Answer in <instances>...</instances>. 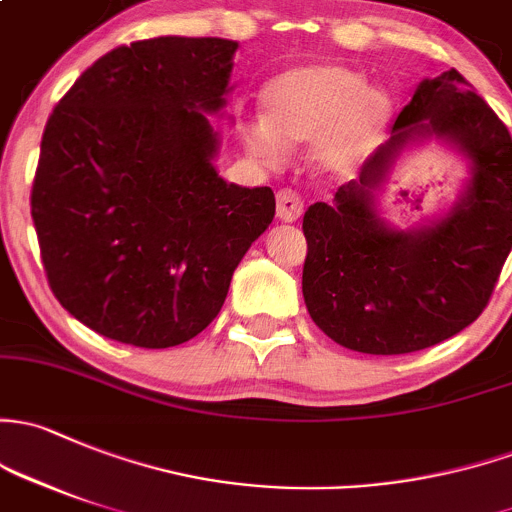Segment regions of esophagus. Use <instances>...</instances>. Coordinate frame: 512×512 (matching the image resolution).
Wrapping results in <instances>:
<instances>
[{
	"label": "esophagus",
	"instance_id": "esophagus-1",
	"mask_svg": "<svg viewBox=\"0 0 512 512\" xmlns=\"http://www.w3.org/2000/svg\"><path fill=\"white\" fill-rule=\"evenodd\" d=\"M301 211H304V201L297 191L292 188H282L277 193V218L284 220V223H294L299 218Z\"/></svg>",
	"mask_w": 512,
	"mask_h": 512
}]
</instances>
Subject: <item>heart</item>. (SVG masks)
<instances>
[{
    "mask_svg": "<svg viewBox=\"0 0 512 512\" xmlns=\"http://www.w3.org/2000/svg\"><path fill=\"white\" fill-rule=\"evenodd\" d=\"M267 117L242 125L247 147L265 161L282 159L284 144H311L321 171H348L370 157L392 117V98L365 85L341 63H314L274 78L265 90Z\"/></svg>",
    "mask_w": 512,
    "mask_h": 512,
    "instance_id": "b5f03b06",
    "label": "heart"
}]
</instances>
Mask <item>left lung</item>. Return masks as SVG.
<instances>
[{"label":"left lung","mask_w":512,"mask_h":512,"mask_svg":"<svg viewBox=\"0 0 512 512\" xmlns=\"http://www.w3.org/2000/svg\"><path fill=\"white\" fill-rule=\"evenodd\" d=\"M449 138L474 179L444 221L417 234L385 229L372 191L414 136ZM301 274L314 324L341 346L400 355L437 346L481 316L512 247V137L459 71L424 80L383 144L333 196L304 213Z\"/></svg>","instance_id":"left-lung-1"}]
</instances>
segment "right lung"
I'll list each match as a JSON object with an SVG mask.
<instances>
[{"label":"right lung","instance_id":"add662e5","mask_svg":"<svg viewBox=\"0 0 512 512\" xmlns=\"http://www.w3.org/2000/svg\"><path fill=\"white\" fill-rule=\"evenodd\" d=\"M228 39L159 36L98 58L58 100L31 188L48 287L100 336L191 341L218 316L242 255L274 218L270 186L213 166Z\"/></svg>","mask_w":512,"mask_h":512}]
</instances>
